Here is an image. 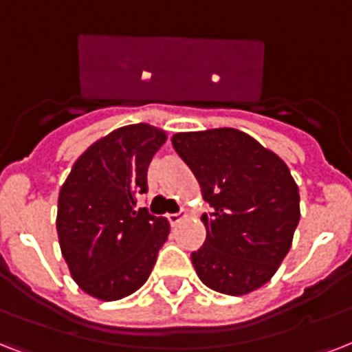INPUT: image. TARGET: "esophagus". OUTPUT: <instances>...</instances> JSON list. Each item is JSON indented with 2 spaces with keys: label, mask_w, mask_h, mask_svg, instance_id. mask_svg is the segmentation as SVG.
Here are the masks:
<instances>
[{
  "label": "esophagus",
  "mask_w": 352,
  "mask_h": 352,
  "mask_svg": "<svg viewBox=\"0 0 352 352\" xmlns=\"http://www.w3.org/2000/svg\"><path fill=\"white\" fill-rule=\"evenodd\" d=\"M185 217H187V211H185V209H179L178 213L167 214V219H168V222H170V226H178L179 222L185 219Z\"/></svg>",
  "instance_id": "34e87169"
}]
</instances>
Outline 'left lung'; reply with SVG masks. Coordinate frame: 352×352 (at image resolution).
I'll return each instance as SVG.
<instances>
[{"instance_id": "1", "label": "left lung", "mask_w": 352, "mask_h": 352, "mask_svg": "<svg viewBox=\"0 0 352 352\" xmlns=\"http://www.w3.org/2000/svg\"><path fill=\"white\" fill-rule=\"evenodd\" d=\"M213 207L190 261L211 290L244 296L266 285L287 257L299 222V189L287 163L235 128L173 135Z\"/></svg>"}]
</instances>
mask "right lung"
<instances>
[{
  "mask_svg": "<svg viewBox=\"0 0 352 352\" xmlns=\"http://www.w3.org/2000/svg\"><path fill=\"white\" fill-rule=\"evenodd\" d=\"M167 133L146 122L117 128L73 165L58 195L56 231L73 280L102 301L143 287L170 231L138 207L152 157Z\"/></svg>",
  "mask_w": 352,
  "mask_h": 352,
  "instance_id": "right-lung-1",
  "label": "right lung"
}]
</instances>
